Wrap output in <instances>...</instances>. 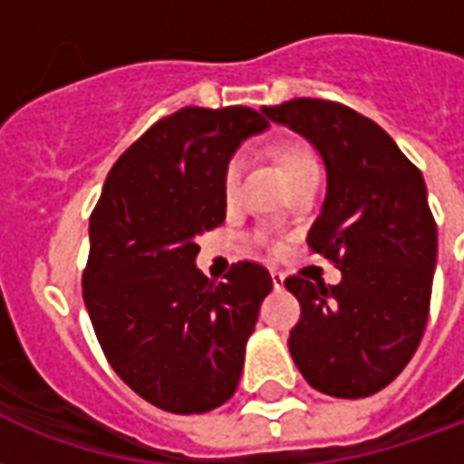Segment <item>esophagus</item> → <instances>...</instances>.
Listing matches in <instances>:
<instances>
[{
  "instance_id": "34e87169",
  "label": "esophagus",
  "mask_w": 464,
  "mask_h": 464,
  "mask_svg": "<svg viewBox=\"0 0 464 464\" xmlns=\"http://www.w3.org/2000/svg\"><path fill=\"white\" fill-rule=\"evenodd\" d=\"M284 276L282 272H272V284H274V289H284Z\"/></svg>"
}]
</instances>
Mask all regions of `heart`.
I'll list each match as a JSON object with an SVG mask.
<instances>
[{
	"mask_svg": "<svg viewBox=\"0 0 464 464\" xmlns=\"http://www.w3.org/2000/svg\"><path fill=\"white\" fill-rule=\"evenodd\" d=\"M279 162H282L284 172H286V178L292 180L296 175H302L304 170H309V168H319V162L314 158L309 148H304L299 143H286L279 148ZM239 180H242V158L235 155V158H229V162L225 165V172H222V192H225V199H232L237 198V192H239ZM256 242L259 245L269 246V249H282V245L272 239L269 235H256Z\"/></svg>",
	"mask_w": 464,
	"mask_h": 464,
	"instance_id": "1",
	"label": "heart"
}]
</instances>
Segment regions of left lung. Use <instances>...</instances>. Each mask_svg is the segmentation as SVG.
<instances>
[{"label":"left lung","mask_w":464,"mask_h":464,"mask_svg":"<svg viewBox=\"0 0 464 464\" xmlns=\"http://www.w3.org/2000/svg\"><path fill=\"white\" fill-rule=\"evenodd\" d=\"M304 135L326 165V199L311 252L341 269L326 286L289 276L302 304L289 351L306 383L334 398H366L395 381L428 324L438 227L420 170L383 128L324 98L262 108Z\"/></svg>","instance_id":"8db88e82"}]
</instances>
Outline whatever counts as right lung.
I'll return each mask as SVG.
<instances>
[{
  "instance_id": "right-lung-1",
  "label": "right lung",
  "mask_w": 464,
  "mask_h": 464,
  "mask_svg": "<svg viewBox=\"0 0 464 464\" xmlns=\"http://www.w3.org/2000/svg\"><path fill=\"white\" fill-rule=\"evenodd\" d=\"M266 125L245 106L180 108L118 158L91 212V324L123 383L160 411L208 412L239 383L272 276L237 262L227 282L208 279L195 239L225 222V165Z\"/></svg>"
}]
</instances>
